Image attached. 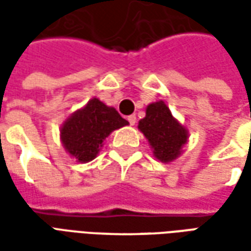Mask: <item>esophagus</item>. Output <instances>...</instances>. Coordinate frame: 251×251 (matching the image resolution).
<instances>
[{
  "mask_svg": "<svg viewBox=\"0 0 251 251\" xmlns=\"http://www.w3.org/2000/svg\"><path fill=\"white\" fill-rule=\"evenodd\" d=\"M127 121H129V124H130L131 126H134V125H136V122H137L136 115H134V114L129 115V117H127Z\"/></svg>",
  "mask_w": 251,
  "mask_h": 251,
  "instance_id": "esophagus-1",
  "label": "esophagus"
}]
</instances>
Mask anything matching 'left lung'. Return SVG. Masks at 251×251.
Here are the masks:
<instances>
[{
  "label": "left lung",
  "mask_w": 251,
  "mask_h": 251,
  "mask_svg": "<svg viewBox=\"0 0 251 251\" xmlns=\"http://www.w3.org/2000/svg\"><path fill=\"white\" fill-rule=\"evenodd\" d=\"M138 129L148 138L156 158L163 163H169L177 157L188 138L184 126L175 120L163 100L148 106L147 115L138 122Z\"/></svg>",
  "instance_id": "left-lung-1"
}]
</instances>
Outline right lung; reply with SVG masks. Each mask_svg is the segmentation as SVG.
I'll return each instance as SVG.
<instances>
[{
  "mask_svg": "<svg viewBox=\"0 0 251 251\" xmlns=\"http://www.w3.org/2000/svg\"><path fill=\"white\" fill-rule=\"evenodd\" d=\"M127 124L114 107L93 98L64 122L60 130L63 147L79 163H88L97 157L106 137Z\"/></svg>",
  "mask_w": 251,
  "mask_h": 251,
  "instance_id": "1",
  "label": "right lung"
}]
</instances>
